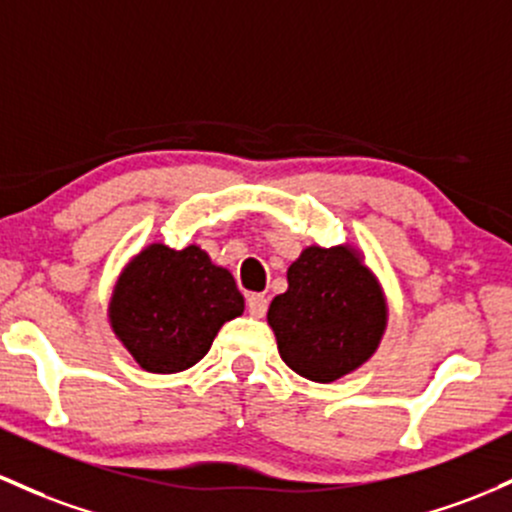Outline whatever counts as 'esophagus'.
Returning a JSON list of instances; mask_svg holds the SVG:
<instances>
[{
    "mask_svg": "<svg viewBox=\"0 0 512 512\" xmlns=\"http://www.w3.org/2000/svg\"><path fill=\"white\" fill-rule=\"evenodd\" d=\"M247 311L250 316L262 318L267 313V296L265 294H250L247 296Z\"/></svg>",
    "mask_w": 512,
    "mask_h": 512,
    "instance_id": "34e87169",
    "label": "esophagus"
}]
</instances>
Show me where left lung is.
Segmentation results:
<instances>
[{"mask_svg":"<svg viewBox=\"0 0 512 512\" xmlns=\"http://www.w3.org/2000/svg\"><path fill=\"white\" fill-rule=\"evenodd\" d=\"M289 289L269 303L267 323L286 367L330 384L379 350L389 303L355 245H308L286 272Z\"/></svg>","mask_w":512,"mask_h":512,"instance_id":"obj_1","label":"left lung"}]
</instances>
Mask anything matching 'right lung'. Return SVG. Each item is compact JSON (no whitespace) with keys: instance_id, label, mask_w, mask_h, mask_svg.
Returning a JSON list of instances; mask_svg holds the SVG:
<instances>
[{"instance_id":"add662e5","label":"right lung","mask_w":512,"mask_h":512,"mask_svg":"<svg viewBox=\"0 0 512 512\" xmlns=\"http://www.w3.org/2000/svg\"><path fill=\"white\" fill-rule=\"evenodd\" d=\"M243 311L233 274L213 265L201 245L150 243L121 269L109 325L140 369L177 374L204 359L223 323Z\"/></svg>"}]
</instances>
